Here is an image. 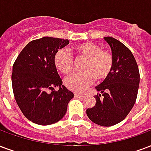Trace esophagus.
I'll return each instance as SVG.
<instances>
[{"instance_id":"esophagus-1","label":"esophagus","mask_w":151,"mask_h":151,"mask_svg":"<svg viewBox=\"0 0 151 151\" xmlns=\"http://www.w3.org/2000/svg\"><path fill=\"white\" fill-rule=\"evenodd\" d=\"M74 97H76V98H85L86 96H85L84 94H79V93H75V94H74Z\"/></svg>"}]
</instances>
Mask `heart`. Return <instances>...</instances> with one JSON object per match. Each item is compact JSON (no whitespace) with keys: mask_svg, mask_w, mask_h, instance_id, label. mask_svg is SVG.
<instances>
[{"mask_svg":"<svg viewBox=\"0 0 151 151\" xmlns=\"http://www.w3.org/2000/svg\"><path fill=\"white\" fill-rule=\"evenodd\" d=\"M73 51L78 57L86 59L81 72L73 73L67 76L64 84L69 90L77 93L85 92L95 78L105 80L109 78L114 69V56L106 50L93 42H84L75 45ZM53 64L56 69L62 73H68L73 65V59L70 53L65 49H60L53 56Z\"/></svg>","mask_w":151,"mask_h":151,"instance_id":"obj_1","label":"heart"}]
</instances>
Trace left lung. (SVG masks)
<instances>
[{
  "label": "left lung",
  "mask_w": 151,
  "mask_h": 151,
  "mask_svg": "<svg viewBox=\"0 0 151 151\" xmlns=\"http://www.w3.org/2000/svg\"><path fill=\"white\" fill-rule=\"evenodd\" d=\"M104 39L114 56V69L109 78L96 86V104L86 110L90 120L101 127H111L125 119L134 106L140 81L138 66L131 51L111 37Z\"/></svg>",
  "instance_id": "left-lung-1"
}]
</instances>
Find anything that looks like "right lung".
Wrapping results in <instances>:
<instances>
[{"label": "right lung", "instance_id": "add662e5", "mask_svg": "<svg viewBox=\"0 0 151 151\" xmlns=\"http://www.w3.org/2000/svg\"><path fill=\"white\" fill-rule=\"evenodd\" d=\"M70 43L67 39L45 37L30 41L13 65L14 98L24 117L47 126L63 118L73 93L62 85L53 64V56ZM59 87L58 91L53 90ZM49 89L51 93H48Z\"/></svg>", "mask_w": 151, "mask_h": 151}]
</instances>
